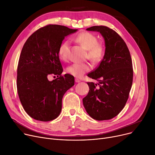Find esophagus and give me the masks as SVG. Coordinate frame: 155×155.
I'll use <instances>...</instances> for the list:
<instances>
[{
  "label": "esophagus",
  "mask_w": 155,
  "mask_h": 155,
  "mask_svg": "<svg viewBox=\"0 0 155 155\" xmlns=\"http://www.w3.org/2000/svg\"><path fill=\"white\" fill-rule=\"evenodd\" d=\"M75 82H76L77 83H78V82H80V80L78 79V78H75Z\"/></svg>",
  "instance_id": "1"
}]
</instances>
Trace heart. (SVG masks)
Wrapping results in <instances>:
<instances>
[{
    "label": "heart",
    "instance_id": "heart-1",
    "mask_svg": "<svg viewBox=\"0 0 155 155\" xmlns=\"http://www.w3.org/2000/svg\"><path fill=\"white\" fill-rule=\"evenodd\" d=\"M75 40L88 50L87 57L94 62L100 61L104 55V49L102 44L98 42L97 37L89 32H82L75 38ZM70 52V42L68 40L63 41L58 48V54L60 58L67 60ZM92 68L89 63H74L67 68V72L70 74L80 77Z\"/></svg>",
    "mask_w": 155,
    "mask_h": 155
}]
</instances>
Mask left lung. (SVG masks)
Returning <instances> with one entry per match:
<instances>
[{
    "label": "left lung",
    "mask_w": 155,
    "mask_h": 155,
    "mask_svg": "<svg viewBox=\"0 0 155 155\" xmlns=\"http://www.w3.org/2000/svg\"><path fill=\"white\" fill-rule=\"evenodd\" d=\"M87 30L100 32L105 50L99 67L87 75L99 84L87 82L90 90L83 104L94 119L109 120L119 114L129 98L133 78L131 57L124 41L115 31L104 26Z\"/></svg>",
    "instance_id": "1"
}]
</instances>
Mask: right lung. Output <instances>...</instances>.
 Listing matches in <instances>:
<instances>
[{"mask_svg":"<svg viewBox=\"0 0 155 155\" xmlns=\"http://www.w3.org/2000/svg\"><path fill=\"white\" fill-rule=\"evenodd\" d=\"M77 29L49 24L33 32L24 43L18 66L17 88L22 107L36 120L50 121L61 110L63 97L74 85V77L62 75L58 48L64 37ZM51 74L59 78L49 81Z\"/></svg>","mask_w":155,"mask_h":155,"instance_id":"1","label":"right lung"}]
</instances>
